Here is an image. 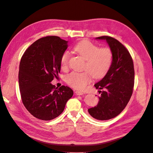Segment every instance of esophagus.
I'll list each match as a JSON object with an SVG mask.
<instances>
[{
    "label": "esophagus",
    "mask_w": 153,
    "mask_h": 153,
    "mask_svg": "<svg viewBox=\"0 0 153 153\" xmlns=\"http://www.w3.org/2000/svg\"><path fill=\"white\" fill-rule=\"evenodd\" d=\"M75 94H76V95H82L84 93H83L82 92H81V91H76L75 92Z\"/></svg>",
    "instance_id": "obj_1"
}]
</instances>
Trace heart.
Masks as SVG:
<instances>
[{
    "instance_id": "heart-1",
    "label": "heart",
    "mask_w": 153,
    "mask_h": 153,
    "mask_svg": "<svg viewBox=\"0 0 153 153\" xmlns=\"http://www.w3.org/2000/svg\"><path fill=\"white\" fill-rule=\"evenodd\" d=\"M74 51L85 60L83 72H72L66 76V82L76 89L84 90L91 81L92 76L100 79L108 72L113 61V53L108 47L99 48L93 43L83 40L77 43L73 48ZM70 53L64 51L61 57V66L68 68Z\"/></svg>"
}]
</instances>
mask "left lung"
Instances as JSON below:
<instances>
[{"mask_svg":"<svg viewBox=\"0 0 153 153\" xmlns=\"http://www.w3.org/2000/svg\"><path fill=\"white\" fill-rule=\"evenodd\" d=\"M106 40L113 53L111 66L104 77L94 86L101 96L94 107L88 109L94 118L107 120L118 115L129 102L133 91L134 70L131 56L117 39L108 36L96 38ZM103 89L102 91L100 90Z\"/></svg>","mask_w":153,"mask_h":153,"instance_id":"left-lung-1","label":"left lung"}]
</instances>
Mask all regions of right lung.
Masks as SVG:
<instances>
[{
    "label": "right lung",
    "instance_id": "add662e5",
    "mask_svg": "<svg viewBox=\"0 0 153 153\" xmlns=\"http://www.w3.org/2000/svg\"><path fill=\"white\" fill-rule=\"evenodd\" d=\"M68 41L48 36L31 44L20 60L19 83L24 106L35 118L48 121L58 117L65 108L73 91L68 86L59 89L50 83L58 76L61 57Z\"/></svg>",
    "mask_w": 153,
    "mask_h": 153
}]
</instances>
